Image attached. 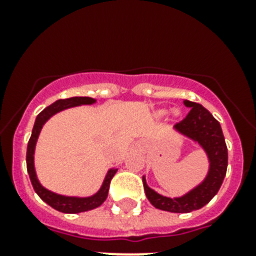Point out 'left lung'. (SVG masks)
I'll list each match as a JSON object with an SVG mask.
<instances>
[{
    "label": "left lung",
    "instance_id": "8db88e82",
    "mask_svg": "<svg viewBox=\"0 0 256 256\" xmlns=\"http://www.w3.org/2000/svg\"><path fill=\"white\" fill-rule=\"evenodd\" d=\"M184 104L190 108V112L182 120L176 122L175 128L202 144L210 158V171L202 184L182 198L175 199L156 194L144 178V192L150 203L160 210L170 212H190L202 208L216 195L227 171V146L219 122L200 104L184 100Z\"/></svg>",
    "mask_w": 256,
    "mask_h": 256
}]
</instances>
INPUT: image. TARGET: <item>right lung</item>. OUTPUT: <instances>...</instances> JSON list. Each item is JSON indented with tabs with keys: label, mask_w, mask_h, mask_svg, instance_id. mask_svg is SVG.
I'll list each match as a JSON object with an SVG mask.
<instances>
[{
	"label": "right lung",
	"mask_w": 256,
	"mask_h": 256,
	"mask_svg": "<svg viewBox=\"0 0 256 256\" xmlns=\"http://www.w3.org/2000/svg\"><path fill=\"white\" fill-rule=\"evenodd\" d=\"M94 102L92 98L88 96H73V98H66V100H58L57 102H54L46 108H44L36 118V124H34L33 132H32V136H30L29 142H28V152H26V168H28V172H29L30 180L33 184L34 191L37 192L38 196L46 202L49 206L56 208L57 211L61 212H66V214H77V212H84V211L92 210L100 207L102 203L106 200L108 194V187H110V182H112V176L116 175V170H110L104 178V182L100 187V190L96 192V195H92L90 198H70V196H62V195H57L52 192V191L46 190L40 184L36 176V171H34L33 164V154L34 148H36V142H37L38 134L41 132L42 126L46 120H49L50 116L56 114V112H61L64 108H72V106H77V104H90Z\"/></svg>",
	"instance_id": "right-lung-1"
}]
</instances>
